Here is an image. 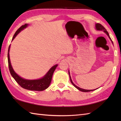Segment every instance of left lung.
Instances as JSON below:
<instances>
[{"label":"left lung","instance_id":"1","mask_svg":"<svg viewBox=\"0 0 121 121\" xmlns=\"http://www.w3.org/2000/svg\"><path fill=\"white\" fill-rule=\"evenodd\" d=\"M95 27H96V29L97 30H103V31H104L105 33H106V34L108 36L109 38H110V40H111V42H112L113 44V42L112 41V40H111V38H110V36H109V34L108 32L107 31V30H106V29H105V28H104L103 26H102V25L101 24H99V23H96V24H95ZM69 76H70V81H71V83L73 84V85L74 87H75V88H76L77 89H78L79 91H83V92H89V91H95V90L97 89H92V90H87V89H83V88H80V87L77 86L76 85L74 84L73 83V82H72V79H71V76H70V72H69ZM97 89H98V88H97Z\"/></svg>","mask_w":121,"mask_h":121}]
</instances>
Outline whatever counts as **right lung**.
I'll return each mask as SVG.
<instances>
[{
    "mask_svg": "<svg viewBox=\"0 0 121 121\" xmlns=\"http://www.w3.org/2000/svg\"><path fill=\"white\" fill-rule=\"evenodd\" d=\"M29 26V24H25L22 25L18 29L17 32L12 38V41L13 40L17 35L21 31L23 30L25 28H26ZM10 45L8 48V65L10 74L12 76L13 78L17 83L21 86L22 88L26 89L30 91H43L47 89L49 86L51 82V79L54 71L56 70V68L58 65H56L52 66L48 72L43 76V78L37 79H26L21 78L19 75L15 72L13 69L11 65V62H10V56H9V51H10Z\"/></svg>",
    "mask_w": 121,
    "mask_h": 121,
    "instance_id": "right-lung-1",
    "label": "right lung"
}]
</instances>
